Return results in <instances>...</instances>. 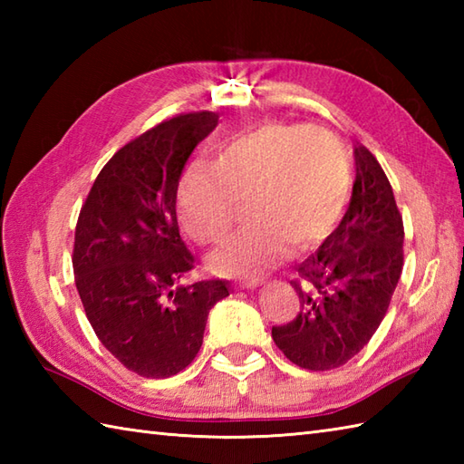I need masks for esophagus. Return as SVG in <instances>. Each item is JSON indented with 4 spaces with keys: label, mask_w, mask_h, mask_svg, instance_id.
I'll list each match as a JSON object with an SVG mask.
<instances>
[{
    "label": "esophagus",
    "mask_w": 464,
    "mask_h": 464,
    "mask_svg": "<svg viewBox=\"0 0 464 464\" xmlns=\"http://www.w3.org/2000/svg\"><path fill=\"white\" fill-rule=\"evenodd\" d=\"M263 285V281L261 279H255V277H251V279H239L237 281V287H241V289H257V287H261Z\"/></svg>",
    "instance_id": "34e87169"
}]
</instances>
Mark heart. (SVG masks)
I'll return each mask as SVG.
<instances>
[{"mask_svg":"<svg viewBox=\"0 0 464 464\" xmlns=\"http://www.w3.org/2000/svg\"><path fill=\"white\" fill-rule=\"evenodd\" d=\"M349 157L333 135L309 125L267 121L227 137L213 167H187L177 189V215L201 245L231 231L239 201H247V229L209 255L225 275L267 271L291 255L317 247L337 229L351 199Z\"/></svg>","mask_w":464,"mask_h":464,"instance_id":"b5f03b06","label":"heart"}]
</instances>
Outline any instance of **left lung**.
Wrapping results in <instances>:
<instances>
[{
    "mask_svg": "<svg viewBox=\"0 0 464 464\" xmlns=\"http://www.w3.org/2000/svg\"><path fill=\"white\" fill-rule=\"evenodd\" d=\"M354 171L347 213L297 267L299 314L271 331L301 369L329 371L353 359L379 329L401 279L405 229L392 187L362 145L354 147Z\"/></svg>",
    "mask_w": 464,
    "mask_h": 464,
    "instance_id": "1",
    "label": "left lung"
}]
</instances>
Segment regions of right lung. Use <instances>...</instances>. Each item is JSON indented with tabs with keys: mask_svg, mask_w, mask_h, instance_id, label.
Wrapping results in <instances>:
<instances>
[{
	"mask_svg": "<svg viewBox=\"0 0 464 464\" xmlns=\"http://www.w3.org/2000/svg\"><path fill=\"white\" fill-rule=\"evenodd\" d=\"M219 121L177 115L117 151L97 175L75 227L73 273L87 319L123 367L150 379L199 353L227 281L179 285L193 255L177 225V187L193 150Z\"/></svg>",
	"mask_w": 464,
	"mask_h": 464,
	"instance_id": "1",
	"label": "right lung"
}]
</instances>
